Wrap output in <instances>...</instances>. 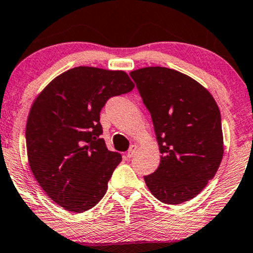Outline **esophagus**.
Wrapping results in <instances>:
<instances>
[{"label":"esophagus","mask_w":253,"mask_h":253,"mask_svg":"<svg viewBox=\"0 0 253 253\" xmlns=\"http://www.w3.org/2000/svg\"><path fill=\"white\" fill-rule=\"evenodd\" d=\"M137 148H138V146L136 144H133V145H131L130 146V148L129 150H127V153H126V157L127 158H132L133 155H134V153H136V151H137Z\"/></svg>","instance_id":"34e87169"}]
</instances>
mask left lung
<instances>
[{"mask_svg":"<svg viewBox=\"0 0 253 253\" xmlns=\"http://www.w3.org/2000/svg\"><path fill=\"white\" fill-rule=\"evenodd\" d=\"M130 75L150 110L162 154L145 183L162 203L188 202L203 191L222 160L219 107L207 88L179 71L147 67Z\"/></svg>","mask_w":253,"mask_h":253,"instance_id":"obj_1","label":"left lung"}]
</instances>
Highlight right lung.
<instances>
[{
    "label": "right lung",
    "instance_id": "right-lung-1",
    "mask_svg": "<svg viewBox=\"0 0 253 253\" xmlns=\"http://www.w3.org/2000/svg\"><path fill=\"white\" fill-rule=\"evenodd\" d=\"M133 87L126 71L76 67L55 77L31 106L30 168L46 195L69 212L91 210L105 196L122 157L100 138V110L110 96Z\"/></svg>",
    "mask_w": 253,
    "mask_h": 253
}]
</instances>
